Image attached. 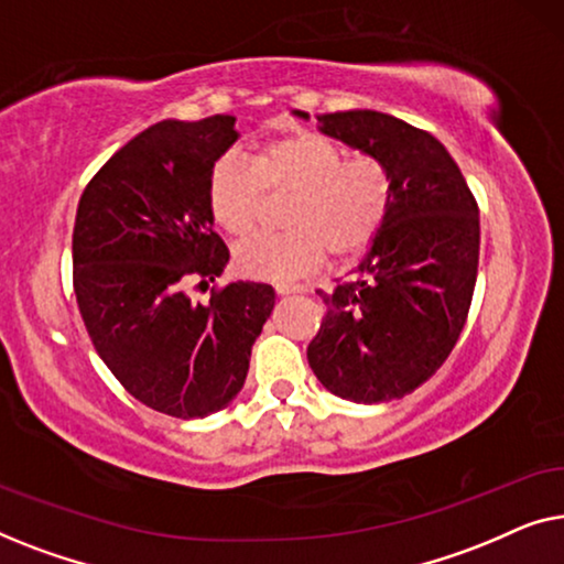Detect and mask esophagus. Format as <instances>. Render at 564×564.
I'll return each instance as SVG.
<instances>
[{"mask_svg": "<svg viewBox=\"0 0 564 564\" xmlns=\"http://www.w3.org/2000/svg\"><path fill=\"white\" fill-rule=\"evenodd\" d=\"M276 295L280 297H288V295H297V292H303V288H297V284H276Z\"/></svg>", "mask_w": 564, "mask_h": 564, "instance_id": "1", "label": "esophagus"}]
</instances>
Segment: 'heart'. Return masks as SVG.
<instances>
[{"label": "heart", "mask_w": 564, "mask_h": 564, "mask_svg": "<svg viewBox=\"0 0 564 564\" xmlns=\"http://www.w3.org/2000/svg\"><path fill=\"white\" fill-rule=\"evenodd\" d=\"M261 189L292 192L280 236H259L236 251V264L257 280L290 282L330 257H357L380 234L392 203L388 169L375 156L346 159L341 145L318 133L272 138L251 164L215 161L207 176V210L215 226L246 238L261 215Z\"/></svg>", "instance_id": "1"}]
</instances>
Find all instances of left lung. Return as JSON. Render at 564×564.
Returning a JSON list of instances; mask_svg holds the SVG:
<instances>
[{"label": "left lung", "mask_w": 564, "mask_h": 564, "mask_svg": "<svg viewBox=\"0 0 564 564\" xmlns=\"http://www.w3.org/2000/svg\"><path fill=\"white\" fill-rule=\"evenodd\" d=\"M318 130L380 159L392 203L359 264L334 292H318L326 318L307 365L338 398L388 403L434 377L465 328L480 213L449 151L426 130L375 110L318 115Z\"/></svg>", "instance_id": "obj_1"}]
</instances>
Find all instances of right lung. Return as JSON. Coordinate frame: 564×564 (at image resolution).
<instances>
[{"label": "right lung", "mask_w": 564, "mask_h": 564, "mask_svg": "<svg viewBox=\"0 0 564 564\" xmlns=\"http://www.w3.org/2000/svg\"><path fill=\"white\" fill-rule=\"evenodd\" d=\"M236 141L234 115L161 120L91 176L76 210L74 292L99 359L135 400L182 421L241 392L274 311L261 282H230L207 303L189 295L230 259L207 176Z\"/></svg>", "instance_id": "add662e5"}]
</instances>
